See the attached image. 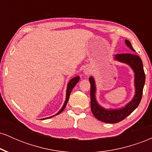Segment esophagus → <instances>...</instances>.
<instances>
[{
  "label": "esophagus",
  "mask_w": 152,
  "mask_h": 152,
  "mask_svg": "<svg viewBox=\"0 0 152 152\" xmlns=\"http://www.w3.org/2000/svg\"><path fill=\"white\" fill-rule=\"evenodd\" d=\"M91 71H91V69L89 66H88V67L85 68L84 70H83V73H84L85 74L88 76V75H89L91 73Z\"/></svg>",
  "instance_id": "obj_1"
}]
</instances>
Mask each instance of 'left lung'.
Masks as SVG:
<instances>
[{
  "mask_svg": "<svg viewBox=\"0 0 152 152\" xmlns=\"http://www.w3.org/2000/svg\"><path fill=\"white\" fill-rule=\"evenodd\" d=\"M125 44L132 51L135 50L128 40H125ZM114 60L128 65L134 74V96L129 102L117 109L104 107L97 101L96 85L94 76H90L88 80L91 83V109L94 116L99 121L105 123L116 124L127 117L137 108L142 97L143 88L145 83V74L142 59L134 53H124L114 55Z\"/></svg>",
  "mask_w": 152,
  "mask_h": 152,
  "instance_id": "8db88e82",
  "label": "left lung"
}]
</instances>
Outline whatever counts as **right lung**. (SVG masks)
<instances>
[{"mask_svg": "<svg viewBox=\"0 0 152 152\" xmlns=\"http://www.w3.org/2000/svg\"><path fill=\"white\" fill-rule=\"evenodd\" d=\"M79 80H80L79 76H76V77L71 78V79L69 81V83H68V84H67V88H66V100H65V102H64V104H63L61 109L59 110V111H58V113H57L56 114L53 115V116H50V117H47V118H43V119H47V118H51V117H53L54 116H56V115L61 114V113L62 111H64V109H65V108H66V104H67L68 101H69V96H70V94L71 93V91H72L73 88H74V87L75 86H76V83H77L79 81Z\"/></svg>", "mask_w": 152, "mask_h": 152, "instance_id": "right-lung-1", "label": "right lung"}]
</instances>
